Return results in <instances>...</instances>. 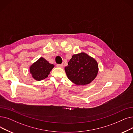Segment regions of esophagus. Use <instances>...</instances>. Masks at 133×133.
Returning a JSON list of instances; mask_svg holds the SVG:
<instances>
[{"mask_svg":"<svg viewBox=\"0 0 133 133\" xmlns=\"http://www.w3.org/2000/svg\"><path fill=\"white\" fill-rule=\"evenodd\" d=\"M56 66L57 67H60V68H62L63 67V65L62 64H57L56 65Z\"/></svg>","mask_w":133,"mask_h":133,"instance_id":"esophagus-1","label":"esophagus"}]
</instances>
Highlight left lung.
Wrapping results in <instances>:
<instances>
[{
  "label": "left lung",
  "instance_id": "left-lung-1",
  "mask_svg": "<svg viewBox=\"0 0 133 133\" xmlns=\"http://www.w3.org/2000/svg\"><path fill=\"white\" fill-rule=\"evenodd\" d=\"M65 70L72 82L77 85H85L97 77L98 65L94 58L82 52L72 56Z\"/></svg>",
  "mask_w": 133,
  "mask_h": 133
}]
</instances>
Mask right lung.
Segmentation results:
<instances>
[{
  "label": "right lung",
  "instance_id": "right-lung-1",
  "mask_svg": "<svg viewBox=\"0 0 133 133\" xmlns=\"http://www.w3.org/2000/svg\"><path fill=\"white\" fill-rule=\"evenodd\" d=\"M54 67L53 64H50L48 61L41 57L30 66V73L34 79L40 81L47 78Z\"/></svg>",
  "mask_w": 133,
  "mask_h": 133
}]
</instances>
